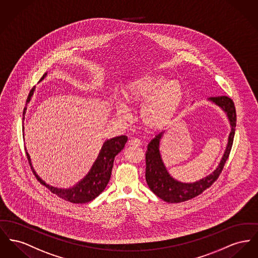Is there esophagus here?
Instances as JSON below:
<instances>
[{"label": "esophagus", "instance_id": "obj_1", "mask_svg": "<svg viewBox=\"0 0 258 258\" xmlns=\"http://www.w3.org/2000/svg\"><path fill=\"white\" fill-rule=\"evenodd\" d=\"M141 142L139 139L137 138H132L130 141H128V145L130 146H133V147H137V146H140Z\"/></svg>", "mask_w": 258, "mask_h": 258}]
</instances>
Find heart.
<instances>
[{"label": "heart", "mask_w": 258, "mask_h": 258, "mask_svg": "<svg viewBox=\"0 0 258 258\" xmlns=\"http://www.w3.org/2000/svg\"><path fill=\"white\" fill-rule=\"evenodd\" d=\"M184 91L175 80L156 73H143L131 78L121 89V101L114 104L115 115L127 120L126 106L138 109V118L148 131H161L175 118L181 106Z\"/></svg>", "instance_id": "obj_1"}]
</instances>
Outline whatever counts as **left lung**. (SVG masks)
<instances>
[{
    "label": "left lung",
    "mask_w": 258,
    "mask_h": 258,
    "mask_svg": "<svg viewBox=\"0 0 258 258\" xmlns=\"http://www.w3.org/2000/svg\"><path fill=\"white\" fill-rule=\"evenodd\" d=\"M216 106L219 107L226 115L229 124L230 134L228 137L227 145L224 154L216 168L209 175L195 182H181L173 178L163 161L160 151L161 140L165 132H161L152 139L148 144L146 151V182L152 192L167 203H181L202 194L217 179L221 173L225 162L229 157L232 148L235 130H236V109L234 102L228 96L210 97L208 99Z\"/></svg>",
    "instance_id": "1"
}]
</instances>
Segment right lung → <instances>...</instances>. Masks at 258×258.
Listing matches in <instances>:
<instances>
[{"label":"right lung","instance_id":"obj_1","mask_svg":"<svg viewBox=\"0 0 258 258\" xmlns=\"http://www.w3.org/2000/svg\"><path fill=\"white\" fill-rule=\"evenodd\" d=\"M46 75H47V72H46L41 78L40 82H42L46 78ZM34 91H35V88L31 90L29 95L27 97L26 106L23 109V121L25 119L27 105L31 101ZM23 132H24V126H23ZM126 141H127V137L125 136L113 137L105 140L103 142V145L100 151L98 153L96 160L94 161L93 165L91 166V169L87 173V175L76 183L73 187H69V188L54 187L44 181L37 174V172L35 171L34 167L32 166L31 158L28 152H26V154H27L29 165L31 166V169L33 170L35 176L42 184H44L48 190H50L53 194L62 198L65 201H68L74 204H86L94 200L98 195H100L106 188L107 184L111 177V172L114 165L115 157L118 155V153H120L123 149Z\"/></svg>","mask_w":258,"mask_h":258}]
</instances>
